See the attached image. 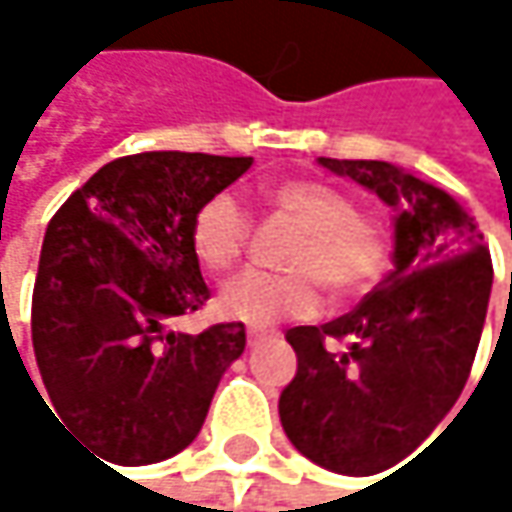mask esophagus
Listing matches in <instances>:
<instances>
[{"mask_svg":"<svg viewBox=\"0 0 512 512\" xmlns=\"http://www.w3.org/2000/svg\"><path fill=\"white\" fill-rule=\"evenodd\" d=\"M266 338H272V335H266V332H257V329H252V332H249V347H257V344H263Z\"/></svg>","mask_w":512,"mask_h":512,"instance_id":"obj_1","label":"esophagus"}]
</instances>
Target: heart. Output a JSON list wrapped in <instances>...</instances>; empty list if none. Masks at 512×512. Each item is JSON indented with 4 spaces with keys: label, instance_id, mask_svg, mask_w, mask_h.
I'll return each mask as SVG.
<instances>
[{
    "label": "heart",
    "instance_id": "heart-1",
    "mask_svg": "<svg viewBox=\"0 0 512 512\" xmlns=\"http://www.w3.org/2000/svg\"><path fill=\"white\" fill-rule=\"evenodd\" d=\"M272 210L296 225L302 240L293 246L287 266L296 275L246 272L222 287L219 314L249 326H272L281 320H308L323 305L321 284L332 296L347 299L367 290L391 260V231L373 210L341 186L311 177L281 180L266 189ZM252 219L231 192L207 198L192 216V249L210 272L234 269L249 246Z\"/></svg>",
    "mask_w": 512,
    "mask_h": 512
}]
</instances>
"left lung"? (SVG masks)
<instances>
[{
  "label": "left lung",
  "instance_id": "obj_1",
  "mask_svg": "<svg viewBox=\"0 0 512 512\" xmlns=\"http://www.w3.org/2000/svg\"><path fill=\"white\" fill-rule=\"evenodd\" d=\"M320 165L397 210L394 272L350 314L287 332L299 367L278 415L302 457L367 477L409 457L460 400L492 257L474 216L439 186L379 159L320 156Z\"/></svg>",
  "mask_w": 512,
  "mask_h": 512
}]
</instances>
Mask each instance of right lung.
<instances>
[{
    "label": "right lung",
    "mask_w": 512,
    "mask_h": 512,
    "mask_svg": "<svg viewBox=\"0 0 512 512\" xmlns=\"http://www.w3.org/2000/svg\"><path fill=\"white\" fill-rule=\"evenodd\" d=\"M249 165L252 156H121L50 219L32 293L35 358L61 424L106 462L180 454L246 350L243 323L201 335L168 326L210 299L189 240L195 210Z\"/></svg>",
    "instance_id": "right-lung-1"
}]
</instances>
